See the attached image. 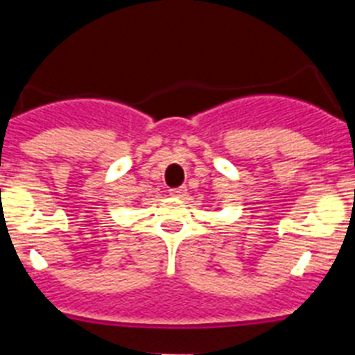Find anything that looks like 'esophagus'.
I'll return each mask as SVG.
<instances>
[{
	"label": "esophagus",
	"mask_w": 355,
	"mask_h": 355,
	"mask_svg": "<svg viewBox=\"0 0 355 355\" xmlns=\"http://www.w3.org/2000/svg\"><path fill=\"white\" fill-rule=\"evenodd\" d=\"M186 191H188V189L184 188V186H178V188H173L169 193H171L173 197H184V195H186Z\"/></svg>",
	"instance_id": "34e87169"
}]
</instances>
